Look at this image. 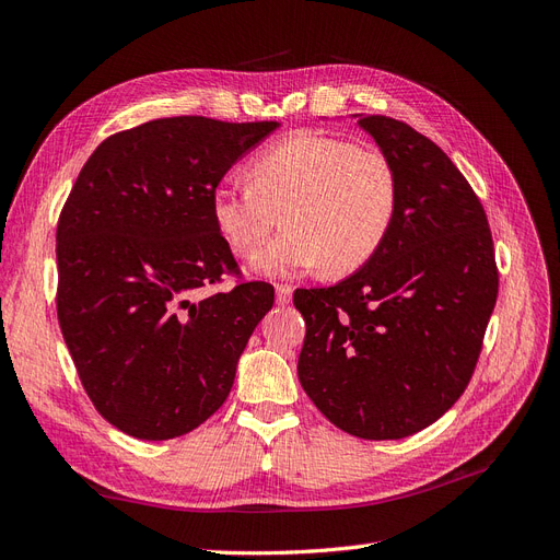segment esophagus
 I'll list each match as a JSON object with an SVG mask.
<instances>
[{
	"instance_id": "obj_1",
	"label": "esophagus",
	"mask_w": 560,
	"mask_h": 560,
	"mask_svg": "<svg viewBox=\"0 0 560 560\" xmlns=\"http://www.w3.org/2000/svg\"><path fill=\"white\" fill-rule=\"evenodd\" d=\"M276 301L278 306H287L292 301V287L290 284H276Z\"/></svg>"
}]
</instances>
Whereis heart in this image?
Instances as JSON below:
<instances>
[{
  "label": "heart",
  "instance_id": "heart-1",
  "mask_svg": "<svg viewBox=\"0 0 560 560\" xmlns=\"http://www.w3.org/2000/svg\"><path fill=\"white\" fill-rule=\"evenodd\" d=\"M252 182H224L212 219L224 243L249 257L278 224L284 231L254 254L259 276H290L325 264L348 276L374 259L395 226L399 182L393 163L343 138L303 130L252 161Z\"/></svg>",
  "mask_w": 560,
  "mask_h": 560
}]
</instances>
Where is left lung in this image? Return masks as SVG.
<instances>
[{"label":"left lung","instance_id":"left-lung-1","mask_svg":"<svg viewBox=\"0 0 560 560\" xmlns=\"http://www.w3.org/2000/svg\"><path fill=\"white\" fill-rule=\"evenodd\" d=\"M358 124L393 163L395 226L374 259L329 290H301L299 381L336 428L401 439L465 393L498 299L481 200L425 135L389 116Z\"/></svg>","mask_w":560,"mask_h":560}]
</instances>
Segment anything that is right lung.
<instances>
[{
    "label": "right lung",
    "mask_w": 560,
    "mask_h": 560,
    "mask_svg": "<svg viewBox=\"0 0 560 560\" xmlns=\"http://www.w3.org/2000/svg\"><path fill=\"white\" fill-rule=\"evenodd\" d=\"M278 121L156 118L100 144L58 219V322L83 389L147 442L206 422L233 387L273 287L238 282L212 194Z\"/></svg>",
    "instance_id": "right-lung-1"
}]
</instances>
